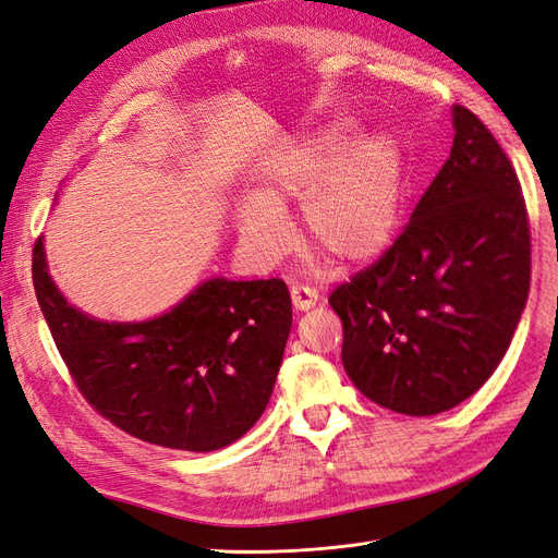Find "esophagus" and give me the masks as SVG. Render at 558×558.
I'll return each instance as SVG.
<instances>
[{
    "mask_svg": "<svg viewBox=\"0 0 558 558\" xmlns=\"http://www.w3.org/2000/svg\"><path fill=\"white\" fill-rule=\"evenodd\" d=\"M291 300H293L295 310L307 312L318 302V291L314 289V286H307V283H293L291 286Z\"/></svg>",
    "mask_w": 558,
    "mask_h": 558,
    "instance_id": "1",
    "label": "esophagus"
}]
</instances>
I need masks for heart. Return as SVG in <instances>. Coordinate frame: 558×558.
<instances>
[{"label":"heart","mask_w":558,"mask_h":558,"mask_svg":"<svg viewBox=\"0 0 558 558\" xmlns=\"http://www.w3.org/2000/svg\"><path fill=\"white\" fill-rule=\"evenodd\" d=\"M258 195L240 216L253 258L275 263L291 248V230L279 207L302 199L300 221L307 240L340 260H365L386 246L396 228L398 150L381 134L351 142V128L337 125L269 162L258 177Z\"/></svg>","instance_id":"obj_1"}]
</instances>
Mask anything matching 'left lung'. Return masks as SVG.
I'll return each mask as SVG.
<instances>
[{
  "instance_id": "8db88e82",
  "label": "left lung",
  "mask_w": 558,
  "mask_h": 558,
  "mask_svg": "<svg viewBox=\"0 0 558 558\" xmlns=\"http://www.w3.org/2000/svg\"><path fill=\"white\" fill-rule=\"evenodd\" d=\"M449 160L381 258L330 293L359 391L408 416L447 412L494 375L531 286V228L514 167L453 107Z\"/></svg>"
}]
</instances>
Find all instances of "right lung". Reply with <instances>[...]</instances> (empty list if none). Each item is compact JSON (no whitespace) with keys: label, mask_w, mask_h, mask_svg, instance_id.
Segmentation results:
<instances>
[{"label":"right lung","mask_w":558,"mask_h":558,"mask_svg":"<svg viewBox=\"0 0 558 558\" xmlns=\"http://www.w3.org/2000/svg\"><path fill=\"white\" fill-rule=\"evenodd\" d=\"M39 307L90 408L137 440L216 451L260 418L272 396L293 310L283 279H211L144 324H102L50 281L32 248Z\"/></svg>","instance_id":"1"}]
</instances>
